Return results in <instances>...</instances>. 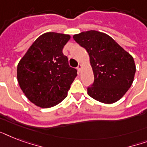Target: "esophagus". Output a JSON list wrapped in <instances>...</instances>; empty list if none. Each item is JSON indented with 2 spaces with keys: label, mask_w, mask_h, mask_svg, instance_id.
Here are the masks:
<instances>
[{
  "label": "esophagus",
  "mask_w": 147,
  "mask_h": 147,
  "mask_svg": "<svg viewBox=\"0 0 147 147\" xmlns=\"http://www.w3.org/2000/svg\"><path fill=\"white\" fill-rule=\"evenodd\" d=\"M82 65H81V64H78V67H77V69H78V72H80V71H81V69H82Z\"/></svg>",
  "instance_id": "obj_1"
}]
</instances>
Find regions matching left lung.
I'll use <instances>...</instances> for the list:
<instances>
[{"label": "left lung", "mask_w": 147, "mask_h": 147, "mask_svg": "<svg viewBox=\"0 0 147 147\" xmlns=\"http://www.w3.org/2000/svg\"><path fill=\"white\" fill-rule=\"evenodd\" d=\"M73 39L87 50L94 73V82L88 94L96 100L112 104L120 100L132 85L136 72L132 55L111 36L90 30L76 34Z\"/></svg>", "instance_id": "8db88e82"}]
</instances>
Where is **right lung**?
<instances>
[{
	"instance_id": "add662e5",
	"label": "right lung",
	"mask_w": 147,
	"mask_h": 147,
	"mask_svg": "<svg viewBox=\"0 0 147 147\" xmlns=\"http://www.w3.org/2000/svg\"><path fill=\"white\" fill-rule=\"evenodd\" d=\"M70 36L49 32L35 40L17 65V80L26 98L47 108L59 104L77 76L62 49Z\"/></svg>"
}]
</instances>
